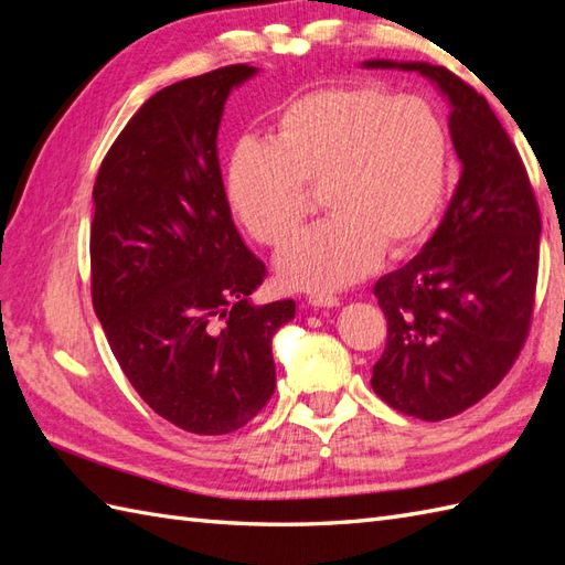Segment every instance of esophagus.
I'll use <instances>...</instances> for the list:
<instances>
[{
  "label": "esophagus",
  "instance_id": "obj_1",
  "mask_svg": "<svg viewBox=\"0 0 565 565\" xmlns=\"http://www.w3.org/2000/svg\"><path fill=\"white\" fill-rule=\"evenodd\" d=\"M309 303L313 306V309H337L341 299L334 295H311Z\"/></svg>",
  "mask_w": 565,
  "mask_h": 565
}]
</instances>
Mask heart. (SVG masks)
Instances as JSON below:
<instances>
[{
    "instance_id": "b5f03b06",
    "label": "heart",
    "mask_w": 565,
    "mask_h": 565,
    "mask_svg": "<svg viewBox=\"0 0 565 565\" xmlns=\"http://www.w3.org/2000/svg\"><path fill=\"white\" fill-rule=\"evenodd\" d=\"M446 119L417 96L380 84L324 87L289 98L268 139L235 143L226 193L256 243L282 247L322 188L328 218L278 256L299 292H332L365 278L380 254L415 245L438 214L450 169Z\"/></svg>"
}]
</instances>
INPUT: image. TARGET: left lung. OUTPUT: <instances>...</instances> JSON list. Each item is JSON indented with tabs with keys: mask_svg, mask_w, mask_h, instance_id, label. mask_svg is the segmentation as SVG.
Here are the masks:
<instances>
[{
	"mask_svg": "<svg viewBox=\"0 0 565 565\" xmlns=\"http://www.w3.org/2000/svg\"><path fill=\"white\" fill-rule=\"evenodd\" d=\"M419 73L450 104L459 181L413 262L374 285L388 337L372 388L403 415H459L502 382L523 347L540 259V212L514 143L488 100L448 67L374 58Z\"/></svg>",
	"mask_w": 565,
	"mask_h": 565,
	"instance_id": "1",
	"label": "left lung"
}]
</instances>
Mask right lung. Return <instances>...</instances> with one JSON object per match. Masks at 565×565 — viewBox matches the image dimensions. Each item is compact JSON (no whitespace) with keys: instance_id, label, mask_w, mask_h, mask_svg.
<instances>
[{"instance_id":"right-lung-1","label":"right lung","mask_w":565,"mask_h":565,"mask_svg":"<svg viewBox=\"0 0 565 565\" xmlns=\"http://www.w3.org/2000/svg\"><path fill=\"white\" fill-rule=\"evenodd\" d=\"M228 65L150 96L94 183L92 299L136 393L183 431L241 429L276 388L273 337L295 301L254 303L266 266L237 233L216 158Z\"/></svg>"}]
</instances>
